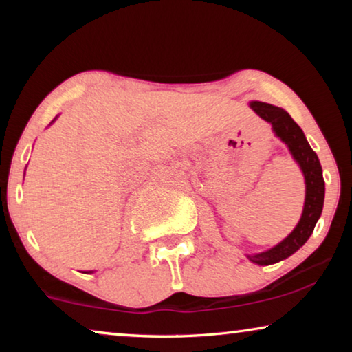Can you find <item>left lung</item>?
I'll return each mask as SVG.
<instances>
[{
    "instance_id": "1",
    "label": "left lung",
    "mask_w": 352,
    "mask_h": 352,
    "mask_svg": "<svg viewBox=\"0 0 352 352\" xmlns=\"http://www.w3.org/2000/svg\"><path fill=\"white\" fill-rule=\"evenodd\" d=\"M250 107H252L264 122L271 124L274 134H276L282 142L287 144L292 157L295 158V162L300 165L306 182L305 208H302L300 223H298L296 228L292 230V234L283 239L280 243H277L276 247L267 250V252L247 254L252 263L259 264V266H269V264L278 263L282 261V259L292 256V254L295 253L296 250H300L302 245L307 242V239L311 237L312 230H314L317 221H319L322 214V208H324L325 182L324 176H322L319 157H317V153L312 151L305 133H302V129L293 122V118L288 115V112H285V110L280 107H276V105L258 102V100H252V102H250Z\"/></svg>"
}]
</instances>
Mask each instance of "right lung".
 <instances>
[{"label": "right lung", "instance_id": "add662e5", "mask_svg": "<svg viewBox=\"0 0 352 352\" xmlns=\"http://www.w3.org/2000/svg\"><path fill=\"white\" fill-rule=\"evenodd\" d=\"M89 272H91V271H89Z\"/></svg>", "mask_w": 352, "mask_h": 352}]
</instances>
